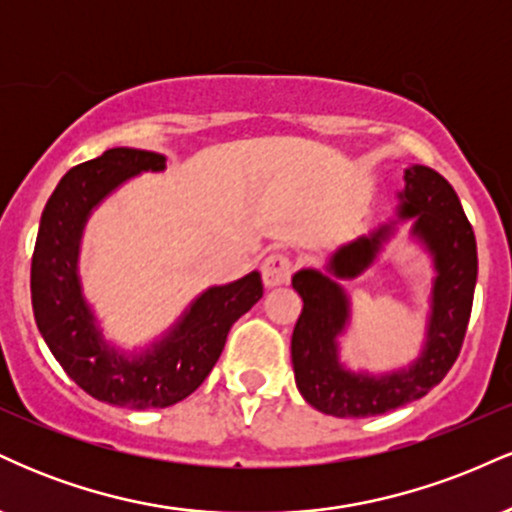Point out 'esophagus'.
Wrapping results in <instances>:
<instances>
[{"mask_svg": "<svg viewBox=\"0 0 512 512\" xmlns=\"http://www.w3.org/2000/svg\"><path fill=\"white\" fill-rule=\"evenodd\" d=\"M293 272V262L286 252H272V255L264 257L262 262V281L267 289L272 286H281L289 281V276Z\"/></svg>", "mask_w": 512, "mask_h": 512, "instance_id": "1", "label": "esophagus"}]
</instances>
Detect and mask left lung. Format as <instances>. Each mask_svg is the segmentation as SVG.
<instances>
[{"label": "left lung", "instance_id": "1", "mask_svg": "<svg viewBox=\"0 0 512 512\" xmlns=\"http://www.w3.org/2000/svg\"><path fill=\"white\" fill-rule=\"evenodd\" d=\"M404 220L412 221V235L429 250L437 269L425 349L407 369L383 376L354 374L338 361L336 339L350 319L348 297L338 281L365 271ZM291 284L303 298L291 337L298 392L322 414L378 416L424 397L460 356L477 286V240L450 182L433 168L411 166L404 170L395 219L334 250L327 272L301 269Z\"/></svg>", "mask_w": 512, "mask_h": 512}]
</instances>
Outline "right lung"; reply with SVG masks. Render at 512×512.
I'll return each instance as SVG.
<instances>
[{
    "label": "right lung",
    "mask_w": 512,
    "mask_h": 512,
    "mask_svg": "<svg viewBox=\"0 0 512 512\" xmlns=\"http://www.w3.org/2000/svg\"><path fill=\"white\" fill-rule=\"evenodd\" d=\"M166 156L117 146L69 170L40 216L31 262L38 330L64 373L98 402L163 409L190 397L219 361L233 322L262 298L260 272L199 293L149 349L125 354L105 342L79 279V245L91 211L134 175L158 173Z\"/></svg>",
    "instance_id": "right-lung-1"
}]
</instances>
